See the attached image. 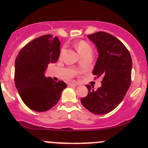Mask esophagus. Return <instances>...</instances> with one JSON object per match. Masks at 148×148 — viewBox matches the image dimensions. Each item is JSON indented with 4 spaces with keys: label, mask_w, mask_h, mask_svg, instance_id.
Wrapping results in <instances>:
<instances>
[{
    "label": "esophagus",
    "mask_w": 148,
    "mask_h": 148,
    "mask_svg": "<svg viewBox=\"0 0 148 148\" xmlns=\"http://www.w3.org/2000/svg\"><path fill=\"white\" fill-rule=\"evenodd\" d=\"M69 86H78L79 84L77 83V82H71L69 83Z\"/></svg>",
    "instance_id": "1"
}]
</instances>
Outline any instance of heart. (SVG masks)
I'll return each mask as SVG.
<instances>
[{
	"label": "heart",
	"instance_id": "1",
	"mask_svg": "<svg viewBox=\"0 0 148 148\" xmlns=\"http://www.w3.org/2000/svg\"><path fill=\"white\" fill-rule=\"evenodd\" d=\"M77 49L78 50L79 53H80L82 56H84L86 53H92V49L91 46L87 42L84 41H80L77 43L76 44Z\"/></svg>",
	"mask_w": 148,
	"mask_h": 148
}]
</instances>
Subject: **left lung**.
Wrapping results in <instances>:
<instances>
[{"label":"left lung","instance_id":"left-lung-1","mask_svg":"<svg viewBox=\"0 0 148 148\" xmlns=\"http://www.w3.org/2000/svg\"><path fill=\"white\" fill-rule=\"evenodd\" d=\"M88 38L99 53L92 74L102 77V81L97 90L86 85L89 93L82 98L81 103L94 114H107L120 104L130 86L132 58L125 46L108 33L97 32Z\"/></svg>","mask_w":148,"mask_h":148}]
</instances>
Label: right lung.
Masks as SVG:
<instances>
[{
	"instance_id": "add662e5",
	"label": "right lung",
	"mask_w": 148,
	"mask_h": 148,
	"mask_svg": "<svg viewBox=\"0 0 148 148\" xmlns=\"http://www.w3.org/2000/svg\"><path fill=\"white\" fill-rule=\"evenodd\" d=\"M60 54V41L51 34L35 38L26 44L16 56L14 82L21 98L31 110L45 112L56 105L64 89L62 81L46 77L49 63H55Z\"/></svg>"
}]
</instances>
